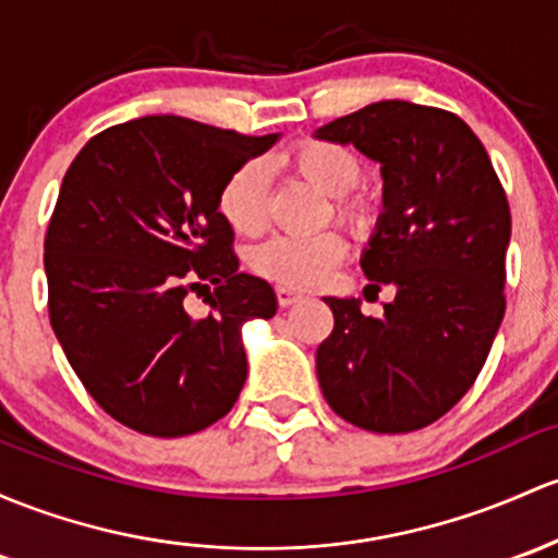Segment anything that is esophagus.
<instances>
[{"mask_svg": "<svg viewBox=\"0 0 558 558\" xmlns=\"http://www.w3.org/2000/svg\"><path fill=\"white\" fill-rule=\"evenodd\" d=\"M277 301L281 308H287V305H295L303 301V292L298 290H290V287H277Z\"/></svg>", "mask_w": 558, "mask_h": 558, "instance_id": "esophagus-1", "label": "esophagus"}]
</instances>
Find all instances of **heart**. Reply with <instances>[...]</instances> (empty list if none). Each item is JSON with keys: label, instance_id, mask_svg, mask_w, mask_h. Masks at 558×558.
Segmentation results:
<instances>
[{"label": "heart", "instance_id": "1", "mask_svg": "<svg viewBox=\"0 0 558 558\" xmlns=\"http://www.w3.org/2000/svg\"><path fill=\"white\" fill-rule=\"evenodd\" d=\"M281 161L292 172L332 196V209L345 223H362L367 218V202L351 194L362 178V159L351 148L332 141L295 143L281 154ZM218 213L231 231L255 236L268 223V170L260 159H247L233 167L218 191ZM345 239L338 231H319L311 236L279 233L257 244L250 255V266L263 279L290 290H308L332 277L345 257Z\"/></svg>", "mask_w": 558, "mask_h": 558}]
</instances>
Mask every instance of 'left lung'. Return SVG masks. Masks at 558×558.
<instances>
[{"mask_svg":"<svg viewBox=\"0 0 558 558\" xmlns=\"http://www.w3.org/2000/svg\"><path fill=\"white\" fill-rule=\"evenodd\" d=\"M380 161L383 213L362 271L397 298L380 319L325 298L332 335L316 349L327 404L375 434L439 421L482 373L506 314L511 209L482 141L454 113L380 100L316 130Z\"/></svg>","mask_w":558,"mask_h":558,"instance_id":"8db88e82","label":"left lung"}]
</instances>
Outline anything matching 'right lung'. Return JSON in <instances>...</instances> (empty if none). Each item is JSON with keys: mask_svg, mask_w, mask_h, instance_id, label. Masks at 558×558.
Listing matches in <instances>:
<instances>
[{"mask_svg": "<svg viewBox=\"0 0 558 558\" xmlns=\"http://www.w3.org/2000/svg\"><path fill=\"white\" fill-rule=\"evenodd\" d=\"M277 137L141 117L65 170L45 236L50 325L89 397L137 434H196L239 399L242 325L271 319L277 295L239 274L218 191ZM199 280L216 284L205 320L182 308Z\"/></svg>", "mask_w": 558, "mask_h": 558, "instance_id": "1", "label": "right lung"}]
</instances>
